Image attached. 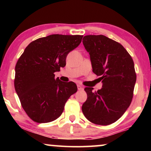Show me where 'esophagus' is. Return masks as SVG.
<instances>
[{"mask_svg": "<svg viewBox=\"0 0 151 151\" xmlns=\"http://www.w3.org/2000/svg\"><path fill=\"white\" fill-rule=\"evenodd\" d=\"M78 89L79 90V91H82V90H83V86H81V85H80V84H78Z\"/></svg>", "mask_w": 151, "mask_h": 151, "instance_id": "esophagus-1", "label": "esophagus"}]
</instances>
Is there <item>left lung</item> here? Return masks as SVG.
Wrapping results in <instances>:
<instances>
[{"label": "left lung", "instance_id": "left-lung-1", "mask_svg": "<svg viewBox=\"0 0 151 151\" xmlns=\"http://www.w3.org/2000/svg\"><path fill=\"white\" fill-rule=\"evenodd\" d=\"M82 42L89 53L93 72L102 80V88H84L87 99L82 111L95 124L114 123L129 108L133 97L136 73L133 58L120 43L103 35H88Z\"/></svg>", "mask_w": 151, "mask_h": 151}]
</instances>
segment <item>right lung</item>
I'll use <instances>...</instances> for the list:
<instances>
[{"instance_id": "obj_1", "label": "right lung", "mask_w": 151, "mask_h": 151, "mask_svg": "<svg viewBox=\"0 0 151 151\" xmlns=\"http://www.w3.org/2000/svg\"><path fill=\"white\" fill-rule=\"evenodd\" d=\"M83 36L53 34L32 41L18 60L14 87L27 115L38 123L60 116L69 97L77 91L73 82H64L54 73L65 67L66 58Z\"/></svg>"}]
</instances>
